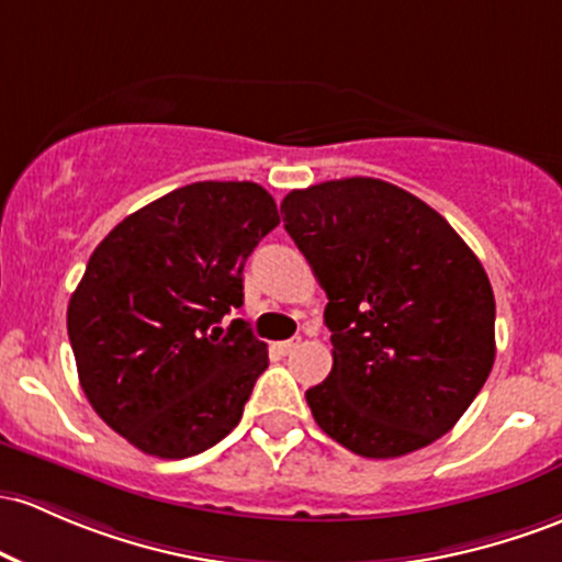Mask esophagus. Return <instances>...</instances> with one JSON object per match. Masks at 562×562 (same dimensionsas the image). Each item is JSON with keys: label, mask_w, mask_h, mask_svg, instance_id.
<instances>
[{"label": "esophagus", "mask_w": 562, "mask_h": 562, "mask_svg": "<svg viewBox=\"0 0 562 562\" xmlns=\"http://www.w3.org/2000/svg\"><path fill=\"white\" fill-rule=\"evenodd\" d=\"M299 347H301V338H299V336H295V338H288V341H280V344H277V349H280L282 355H291V351H295Z\"/></svg>", "instance_id": "obj_1"}]
</instances>
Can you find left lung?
<instances>
[{
	"label": "left lung",
	"mask_w": 562,
	"mask_h": 562,
	"mask_svg": "<svg viewBox=\"0 0 562 562\" xmlns=\"http://www.w3.org/2000/svg\"><path fill=\"white\" fill-rule=\"evenodd\" d=\"M280 211L328 293L333 368L306 390L319 429L366 459L451 431L496 357V301L470 245L379 178L295 189Z\"/></svg>",
	"instance_id": "left-lung-1"
}]
</instances>
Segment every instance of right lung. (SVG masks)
Segmentation results:
<instances>
[{
    "label": "right lung",
    "instance_id": "obj_1",
    "mask_svg": "<svg viewBox=\"0 0 562 562\" xmlns=\"http://www.w3.org/2000/svg\"><path fill=\"white\" fill-rule=\"evenodd\" d=\"M280 224L250 181H200L116 224L71 293L69 341L92 411L138 451L187 459L224 440L267 371L245 319L243 269Z\"/></svg>",
    "mask_w": 562,
    "mask_h": 562
}]
</instances>
